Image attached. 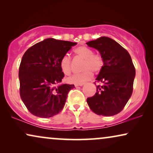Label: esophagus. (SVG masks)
Instances as JSON below:
<instances>
[{
    "instance_id": "esophagus-1",
    "label": "esophagus",
    "mask_w": 153,
    "mask_h": 153,
    "mask_svg": "<svg viewBox=\"0 0 153 153\" xmlns=\"http://www.w3.org/2000/svg\"><path fill=\"white\" fill-rule=\"evenodd\" d=\"M83 84H84V83H76V84H75L74 85H75V86H82V85H83Z\"/></svg>"
}]
</instances>
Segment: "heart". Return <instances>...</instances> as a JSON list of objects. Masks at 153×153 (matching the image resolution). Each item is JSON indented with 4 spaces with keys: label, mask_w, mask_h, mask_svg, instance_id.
<instances>
[{
    "label": "heart",
    "mask_w": 153,
    "mask_h": 153,
    "mask_svg": "<svg viewBox=\"0 0 153 153\" xmlns=\"http://www.w3.org/2000/svg\"><path fill=\"white\" fill-rule=\"evenodd\" d=\"M74 53L78 57L83 59L81 65V73L72 75L68 79L71 83H81L89 80L93 74L91 72L95 74L100 72L103 68L104 60L100 54H95L93 51L85 47H79L74 49ZM60 68L64 74L70 75L72 72L71 58L68 56H64L60 61Z\"/></svg>",
    "instance_id": "1"
}]
</instances>
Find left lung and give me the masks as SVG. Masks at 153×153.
Here are the masks:
<instances>
[{
	"label": "left lung",
	"mask_w": 153,
	"mask_h": 153,
	"mask_svg": "<svg viewBox=\"0 0 153 153\" xmlns=\"http://www.w3.org/2000/svg\"><path fill=\"white\" fill-rule=\"evenodd\" d=\"M86 44L98 50L104 60L103 68L95 79L97 91L95 95L87 98V103L96 114L114 116L124 108L132 94L136 71L131 56L122 46L107 37Z\"/></svg>",
	"instance_id": "obj_1"
}]
</instances>
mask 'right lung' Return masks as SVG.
<instances>
[{"label":"right lung","mask_w":153,"mask_h":153,"mask_svg":"<svg viewBox=\"0 0 153 153\" xmlns=\"http://www.w3.org/2000/svg\"><path fill=\"white\" fill-rule=\"evenodd\" d=\"M76 43L46 39L29 48L21 61L19 93L27 109L35 116L50 118L61 111L74 85L60 84L64 74L60 59Z\"/></svg>","instance_id":"obj_1"}]
</instances>
